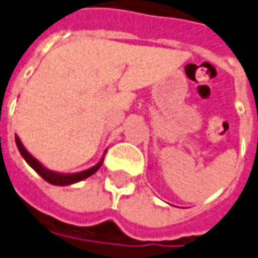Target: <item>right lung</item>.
<instances>
[{
  "label": "right lung",
  "instance_id": "right-lung-1",
  "mask_svg": "<svg viewBox=\"0 0 258 258\" xmlns=\"http://www.w3.org/2000/svg\"><path fill=\"white\" fill-rule=\"evenodd\" d=\"M15 143H17V148L20 150V153L22 155V157L25 159V162H27V163L35 170L36 173L44 179V180H46L48 183H51V184H55V186H69V184H74V183L84 180L86 177L92 176L95 172H98V169H99L102 166V163H103V159H101L98 165L92 166L91 169L84 170V172H79V173H58V172H53V170L46 169L45 166H42V163H39L35 157L32 156L28 150L24 148V145L21 143L18 136H15Z\"/></svg>",
  "mask_w": 258,
  "mask_h": 258
}]
</instances>
